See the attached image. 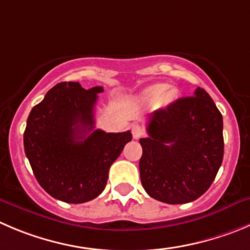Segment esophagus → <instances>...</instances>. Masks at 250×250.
Returning <instances> with one entry per match:
<instances>
[{"mask_svg": "<svg viewBox=\"0 0 250 250\" xmlns=\"http://www.w3.org/2000/svg\"><path fill=\"white\" fill-rule=\"evenodd\" d=\"M131 132H132V137H134L135 140H139L140 137L144 135V129H142V126H140V125H134V126L131 127Z\"/></svg>", "mask_w": 250, "mask_h": 250, "instance_id": "1", "label": "esophagus"}]
</instances>
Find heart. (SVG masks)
Instances as JSON below:
<instances>
[{"label": "heart", "instance_id": "1", "mask_svg": "<svg viewBox=\"0 0 250 250\" xmlns=\"http://www.w3.org/2000/svg\"><path fill=\"white\" fill-rule=\"evenodd\" d=\"M144 96L148 101H157V99L163 96L166 103L173 102L175 97L174 92L172 89H168V84H166V83H157V84L149 85L148 88L145 89Z\"/></svg>", "mask_w": 250, "mask_h": 250}]
</instances>
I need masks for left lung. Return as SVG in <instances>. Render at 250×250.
Returning a JSON list of instances; mask_svg holds the SVG:
<instances>
[{"mask_svg": "<svg viewBox=\"0 0 250 250\" xmlns=\"http://www.w3.org/2000/svg\"><path fill=\"white\" fill-rule=\"evenodd\" d=\"M223 120L203 88L149 115L140 139V177L151 198L187 204L210 188L222 165Z\"/></svg>", "mask_w": 250, "mask_h": 250, "instance_id": "obj_1", "label": "left lung"}]
</instances>
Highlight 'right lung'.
Returning a JSON list of instances; mask_svg holds the SVG:
<instances>
[{
    "mask_svg": "<svg viewBox=\"0 0 250 250\" xmlns=\"http://www.w3.org/2000/svg\"><path fill=\"white\" fill-rule=\"evenodd\" d=\"M103 87L78 82L52 87L27 120L24 151L40 187L52 198L82 204L102 194L109 168L131 141L130 131L94 130V105Z\"/></svg>",
    "mask_w": 250,
    "mask_h": 250,
    "instance_id": "obj_1",
    "label": "right lung"
}]
</instances>
